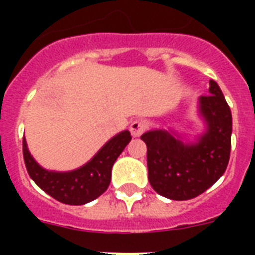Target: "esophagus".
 I'll list each match as a JSON object with an SVG mask.
<instances>
[{"mask_svg":"<svg viewBox=\"0 0 255 255\" xmlns=\"http://www.w3.org/2000/svg\"><path fill=\"white\" fill-rule=\"evenodd\" d=\"M129 129H131V133L133 137H139L147 129V122L143 119H135L133 122H131Z\"/></svg>","mask_w":255,"mask_h":255,"instance_id":"1","label":"esophagus"}]
</instances>
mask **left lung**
<instances>
[{"label":"left lung","mask_w":255,"mask_h":255,"mask_svg":"<svg viewBox=\"0 0 255 255\" xmlns=\"http://www.w3.org/2000/svg\"><path fill=\"white\" fill-rule=\"evenodd\" d=\"M208 131L197 143L185 144L169 132L141 135L147 144L148 178L164 197L184 201L204 193L226 170L232 148V111L220 86L210 81L209 95L200 98Z\"/></svg>","instance_id":"obj_1"}]
</instances>
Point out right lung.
<instances>
[{
	"mask_svg": "<svg viewBox=\"0 0 255 255\" xmlns=\"http://www.w3.org/2000/svg\"><path fill=\"white\" fill-rule=\"evenodd\" d=\"M131 139L128 131L120 132L92 157L91 161L79 169L63 173L49 172L39 167L30 155L25 137L22 151L27 173L42 190L67 205H83L107 190L111 181L112 165Z\"/></svg>",
	"mask_w": 255,
	"mask_h": 255,
	"instance_id": "1",
	"label": "right lung"
}]
</instances>
